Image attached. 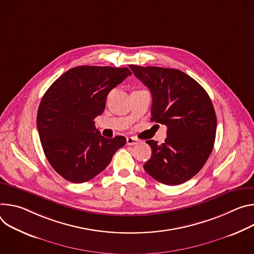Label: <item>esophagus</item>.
<instances>
[{
	"label": "esophagus",
	"mask_w": 254,
	"mask_h": 254,
	"mask_svg": "<svg viewBox=\"0 0 254 254\" xmlns=\"http://www.w3.org/2000/svg\"><path fill=\"white\" fill-rule=\"evenodd\" d=\"M126 140H127V144L128 145H135V144H137L139 142V140L137 138H135V137H127Z\"/></svg>",
	"instance_id": "34e87169"
}]
</instances>
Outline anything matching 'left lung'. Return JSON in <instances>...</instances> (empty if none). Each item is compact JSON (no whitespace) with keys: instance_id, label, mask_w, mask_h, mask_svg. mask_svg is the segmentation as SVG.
<instances>
[{"instance_id":"1","label":"left lung","mask_w":254,"mask_h":254,"mask_svg":"<svg viewBox=\"0 0 254 254\" xmlns=\"http://www.w3.org/2000/svg\"><path fill=\"white\" fill-rule=\"evenodd\" d=\"M129 67L150 90L151 121L167 127L164 143L146 141L151 157L144 170L161 184L181 185L201 171L213 150L217 118L212 101L200 83L179 69Z\"/></svg>"}]
</instances>
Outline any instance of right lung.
I'll list each match as a JSON object with an SVG mask.
<instances>
[{"label":"right lung","mask_w":254,"mask_h":254,"mask_svg":"<svg viewBox=\"0 0 254 254\" xmlns=\"http://www.w3.org/2000/svg\"><path fill=\"white\" fill-rule=\"evenodd\" d=\"M131 71L127 67L81 65L68 69L44 94L37 112V128L45 156L68 182L81 184L102 173L126 138H105L95 118L106 99Z\"/></svg>","instance_id":"right-lung-1"}]
</instances>
